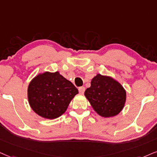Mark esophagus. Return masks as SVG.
I'll list each match as a JSON object with an SVG mask.
<instances>
[{
	"mask_svg": "<svg viewBox=\"0 0 157 157\" xmlns=\"http://www.w3.org/2000/svg\"><path fill=\"white\" fill-rule=\"evenodd\" d=\"M78 91H79V92H80V93L83 94L84 92V91H85V87H84V86H81V87L78 88Z\"/></svg>",
	"mask_w": 157,
	"mask_h": 157,
	"instance_id": "34e87169",
	"label": "esophagus"
}]
</instances>
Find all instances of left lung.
Masks as SVG:
<instances>
[{
	"label": "left lung",
	"instance_id": "obj_1",
	"mask_svg": "<svg viewBox=\"0 0 157 157\" xmlns=\"http://www.w3.org/2000/svg\"><path fill=\"white\" fill-rule=\"evenodd\" d=\"M84 95L97 113L102 117L119 114L126 102V91L121 84L107 75L98 74L91 81Z\"/></svg>",
	"mask_w": 157,
	"mask_h": 157
}]
</instances>
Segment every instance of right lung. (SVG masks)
I'll use <instances>...</instances> for the list:
<instances>
[{
    "label": "right lung",
    "instance_id": "1",
    "mask_svg": "<svg viewBox=\"0 0 157 157\" xmlns=\"http://www.w3.org/2000/svg\"><path fill=\"white\" fill-rule=\"evenodd\" d=\"M78 90L59 72L39 73L28 88V98L35 113L45 119H54L66 111Z\"/></svg>",
    "mask_w": 157,
    "mask_h": 157
}]
</instances>
